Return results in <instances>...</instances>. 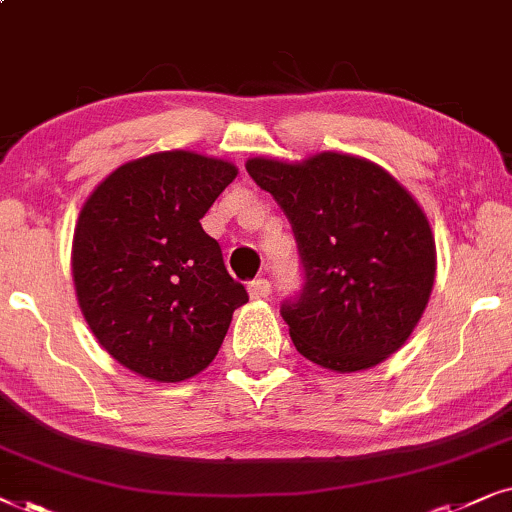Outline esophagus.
<instances>
[{
	"mask_svg": "<svg viewBox=\"0 0 512 512\" xmlns=\"http://www.w3.org/2000/svg\"><path fill=\"white\" fill-rule=\"evenodd\" d=\"M250 299H267L271 295V283L267 278H257V281L248 283Z\"/></svg>",
	"mask_w": 512,
	"mask_h": 512,
	"instance_id": "esophagus-1",
	"label": "esophagus"
}]
</instances>
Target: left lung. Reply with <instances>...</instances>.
I'll return each mask as SVG.
<instances>
[{"instance_id":"obj_1","label":"left lung","mask_w":512,"mask_h":512,"mask_svg":"<svg viewBox=\"0 0 512 512\" xmlns=\"http://www.w3.org/2000/svg\"><path fill=\"white\" fill-rule=\"evenodd\" d=\"M295 231L306 283L283 304L295 349L349 374L384 363L424 316L435 281V238L417 199L363 156L245 163Z\"/></svg>"}]
</instances>
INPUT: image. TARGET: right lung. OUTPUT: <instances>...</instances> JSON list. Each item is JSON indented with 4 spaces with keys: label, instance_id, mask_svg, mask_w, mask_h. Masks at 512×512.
<instances>
[{
    "label": "right lung",
    "instance_id": "1",
    "mask_svg": "<svg viewBox=\"0 0 512 512\" xmlns=\"http://www.w3.org/2000/svg\"><path fill=\"white\" fill-rule=\"evenodd\" d=\"M238 168L189 149L112 170L81 206L72 238L74 290L109 356L175 384L206 370L248 292L201 227Z\"/></svg>",
    "mask_w": 512,
    "mask_h": 512
}]
</instances>
